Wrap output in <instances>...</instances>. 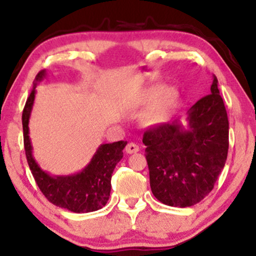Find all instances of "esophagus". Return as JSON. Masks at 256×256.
<instances>
[{"mask_svg": "<svg viewBox=\"0 0 256 256\" xmlns=\"http://www.w3.org/2000/svg\"><path fill=\"white\" fill-rule=\"evenodd\" d=\"M125 151H126V153H128V154L137 153L139 151V146L137 144H134V142H128V144L126 145Z\"/></svg>", "mask_w": 256, "mask_h": 256, "instance_id": "obj_1", "label": "esophagus"}]
</instances>
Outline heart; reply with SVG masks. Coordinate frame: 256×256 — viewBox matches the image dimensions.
<instances>
[{"instance_id": "heart-1", "label": "heart", "mask_w": 256, "mask_h": 256, "mask_svg": "<svg viewBox=\"0 0 256 256\" xmlns=\"http://www.w3.org/2000/svg\"><path fill=\"white\" fill-rule=\"evenodd\" d=\"M178 104V92L172 88L160 91L156 88L145 94L137 105L139 108H148V110L142 116V122L146 126H158L171 119Z\"/></svg>"}]
</instances>
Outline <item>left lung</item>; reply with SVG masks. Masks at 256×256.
Returning <instances> with one entry per match:
<instances>
[{
    "mask_svg": "<svg viewBox=\"0 0 256 256\" xmlns=\"http://www.w3.org/2000/svg\"><path fill=\"white\" fill-rule=\"evenodd\" d=\"M187 114V128L174 120L152 126L142 136L153 196L173 207L202 202L226 162L230 126L216 76L210 94Z\"/></svg>",
    "mask_w": 256,
    "mask_h": 256,
    "instance_id": "8db88e82",
    "label": "left lung"
}]
</instances>
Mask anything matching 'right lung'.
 Returning <instances> with one entry per match:
<instances>
[{"mask_svg":"<svg viewBox=\"0 0 256 256\" xmlns=\"http://www.w3.org/2000/svg\"><path fill=\"white\" fill-rule=\"evenodd\" d=\"M46 77V70L40 71L34 88L26 100L22 114L23 140L26 160L37 186L54 205L74 213H88L106 205L111 192V176L116 165L122 158V150L128 142L120 140L103 144L83 171L72 176H50L40 168L32 156L29 138V118L35 100L37 82Z\"/></svg>","mask_w":256,"mask_h":256,"instance_id":"obj_1","label":"right lung"}]
</instances>
